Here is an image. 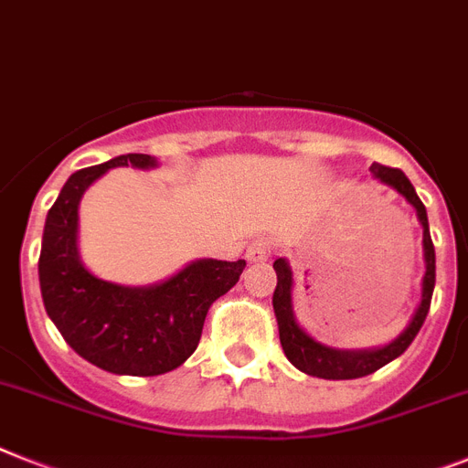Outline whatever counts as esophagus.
<instances>
[{
	"instance_id": "esophagus-1",
	"label": "esophagus",
	"mask_w": 468,
	"mask_h": 468,
	"mask_svg": "<svg viewBox=\"0 0 468 468\" xmlns=\"http://www.w3.org/2000/svg\"><path fill=\"white\" fill-rule=\"evenodd\" d=\"M270 250H272V246H270L268 239H256V241L246 249V258H249L250 262H262L270 258Z\"/></svg>"
}]
</instances>
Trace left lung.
Wrapping results in <instances>:
<instances>
[{"label": "left lung", "mask_w": 468, "mask_h": 468, "mask_svg": "<svg viewBox=\"0 0 468 468\" xmlns=\"http://www.w3.org/2000/svg\"><path fill=\"white\" fill-rule=\"evenodd\" d=\"M370 172L376 174V179L382 184H388L395 191H399L404 198L416 207L420 225H423V256H426V275H423V296H420V306L416 308L414 318L409 323V327L401 332L395 342H389L388 346L373 351H342L332 349V346L320 345L311 335L301 330L294 320V311H292V270L284 258L275 261L277 272V287L272 294V308H275L277 325H280V342L282 349L287 354V358L299 370L308 373L313 378H325V380H354V378H364L376 373L389 361H395L409 349V345L414 342L419 335L423 320H426L428 311H431V299H433L435 287V249L433 239H431V229H428V215L426 206L420 203L416 196L411 181L407 179V174L397 167H385V165H373Z\"/></svg>", "instance_id": "8db88e82"}]
</instances>
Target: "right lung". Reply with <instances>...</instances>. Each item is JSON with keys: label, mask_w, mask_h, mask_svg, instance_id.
<instances>
[{"label": "right lung", "mask_w": 468, "mask_h": 468, "mask_svg": "<svg viewBox=\"0 0 468 468\" xmlns=\"http://www.w3.org/2000/svg\"><path fill=\"white\" fill-rule=\"evenodd\" d=\"M155 167L141 153L79 169L48 212L37 261L45 311L79 356L117 376H162L179 368L200 342L212 301L241 277L246 261H196L155 287H122L90 275L79 258V203L112 167Z\"/></svg>", "instance_id": "obj_1"}]
</instances>
